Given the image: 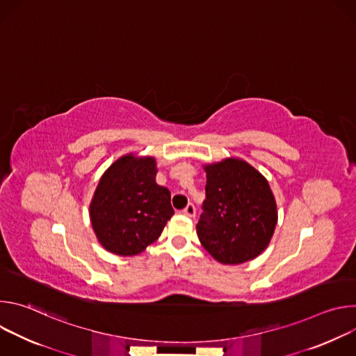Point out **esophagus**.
Wrapping results in <instances>:
<instances>
[{
    "label": "esophagus",
    "mask_w": 356,
    "mask_h": 356,
    "mask_svg": "<svg viewBox=\"0 0 356 356\" xmlns=\"http://www.w3.org/2000/svg\"><path fill=\"white\" fill-rule=\"evenodd\" d=\"M183 214H184L186 217H188V218H194V216H195V209H194V206H193V204H187V207L183 210Z\"/></svg>",
    "instance_id": "34e87169"
}]
</instances>
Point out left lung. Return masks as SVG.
I'll list each match as a JSON object with an SVG mask.
<instances>
[{
  "label": "left lung",
  "mask_w": 356,
  "mask_h": 356,
  "mask_svg": "<svg viewBox=\"0 0 356 356\" xmlns=\"http://www.w3.org/2000/svg\"><path fill=\"white\" fill-rule=\"evenodd\" d=\"M206 172L204 213L197 224L198 239L222 265H241L268 248L277 206L266 177L239 158L202 165Z\"/></svg>",
  "instance_id": "1"
}]
</instances>
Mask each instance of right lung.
Here are the masks:
<instances>
[{
  "mask_svg": "<svg viewBox=\"0 0 356 356\" xmlns=\"http://www.w3.org/2000/svg\"><path fill=\"white\" fill-rule=\"evenodd\" d=\"M156 159L132 152L101 176L90 202L92 231L106 250L135 257L154 243L175 214L170 191L156 183Z\"/></svg>",
  "mask_w": 356,
  "mask_h": 356,
  "instance_id": "obj_1",
  "label": "right lung"
}]
</instances>
